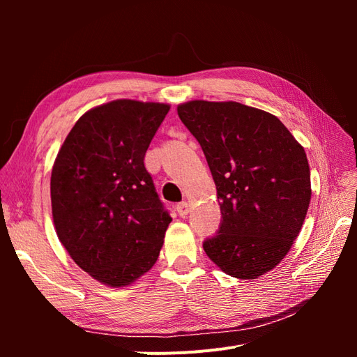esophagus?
I'll return each mask as SVG.
<instances>
[{"mask_svg":"<svg viewBox=\"0 0 357 357\" xmlns=\"http://www.w3.org/2000/svg\"><path fill=\"white\" fill-rule=\"evenodd\" d=\"M189 211H190V205L186 201L177 204V213H178L180 218H186Z\"/></svg>","mask_w":357,"mask_h":357,"instance_id":"34e87169","label":"esophagus"}]
</instances>
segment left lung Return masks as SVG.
I'll use <instances>...</instances> for the list:
<instances>
[{"mask_svg":"<svg viewBox=\"0 0 357 357\" xmlns=\"http://www.w3.org/2000/svg\"><path fill=\"white\" fill-rule=\"evenodd\" d=\"M177 113L198 139L220 201L219 231L202 243L205 253L241 280L271 271L308 211L304 147L275 116L240 102L189 101Z\"/></svg>","mask_w":357,"mask_h":357,"instance_id":"left-lung-1","label":"left lung"}]
</instances>
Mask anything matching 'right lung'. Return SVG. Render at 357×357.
Returning <instances> with one entry per match:
<instances>
[{"label": "right lung", "mask_w": 357, "mask_h": 357, "mask_svg": "<svg viewBox=\"0 0 357 357\" xmlns=\"http://www.w3.org/2000/svg\"><path fill=\"white\" fill-rule=\"evenodd\" d=\"M169 105L116 100L86 112L67 135L50 178L53 223L83 271L122 287L158 261L171 215L144 155Z\"/></svg>", "instance_id": "obj_1"}]
</instances>
